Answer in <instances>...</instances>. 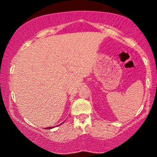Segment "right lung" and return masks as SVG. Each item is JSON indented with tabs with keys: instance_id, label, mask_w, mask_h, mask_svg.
<instances>
[{
	"instance_id": "1",
	"label": "right lung",
	"mask_w": 157,
	"mask_h": 157,
	"mask_svg": "<svg viewBox=\"0 0 157 157\" xmlns=\"http://www.w3.org/2000/svg\"><path fill=\"white\" fill-rule=\"evenodd\" d=\"M62 123H63V122H62ZM62 123H61V124H62ZM54 128V127H48V128H46V129H51V128Z\"/></svg>"
}]
</instances>
